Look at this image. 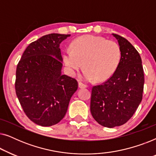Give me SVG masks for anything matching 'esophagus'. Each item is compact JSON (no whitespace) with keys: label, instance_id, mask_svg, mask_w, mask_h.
Wrapping results in <instances>:
<instances>
[{"label":"esophagus","instance_id":"1","mask_svg":"<svg viewBox=\"0 0 156 156\" xmlns=\"http://www.w3.org/2000/svg\"><path fill=\"white\" fill-rule=\"evenodd\" d=\"M79 87L80 88H86V87H87V85L82 83V82H79Z\"/></svg>","mask_w":156,"mask_h":156}]
</instances>
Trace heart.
Returning a JSON list of instances; mask_svg holds the SVG:
<instances>
[{
	"mask_svg": "<svg viewBox=\"0 0 156 156\" xmlns=\"http://www.w3.org/2000/svg\"><path fill=\"white\" fill-rule=\"evenodd\" d=\"M121 57V48L116 42L93 35H84L72 42V49L64 52L63 59L67 71L74 75L82 69L87 81L103 82L110 77L118 67Z\"/></svg>",
	"mask_w": 156,
	"mask_h": 156,
	"instance_id": "heart-1",
	"label": "heart"
}]
</instances>
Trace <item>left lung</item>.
I'll list each match as a JSON object with an SVG mask.
<instances>
[{"label":"left lung","mask_w":156,"mask_h":156,"mask_svg":"<svg viewBox=\"0 0 156 156\" xmlns=\"http://www.w3.org/2000/svg\"><path fill=\"white\" fill-rule=\"evenodd\" d=\"M113 35L121 48L120 62L106 82L92 87L90 103L93 118L108 128L124 124L133 116L141 102L144 86L139 53L126 38Z\"/></svg>","instance_id":"left-lung-1"}]
</instances>
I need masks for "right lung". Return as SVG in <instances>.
I'll list each match as a JSON object with an SVG mask.
<instances>
[{
	"label": "right lung",
	"instance_id": "right-lung-1",
	"mask_svg": "<svg viewBox=\"0 0 156 156\" xmlns=\"http://www.w3.org/2000/svg\"><path fill=\"white\" fill-rule=\"evenodd\" d=\"M70 35L52 33L31 42L17 65L15 89L23 112L42 126L59 123L78 88L75 79L61 74L59 44Z\"/></svg>",
	"mask_w": 156,
	"mask_h": 156
}]
</instances>
